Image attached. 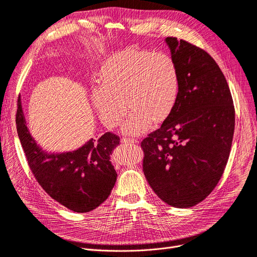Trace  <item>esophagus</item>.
I'll return each instance as SVG.
<instances>
[{
  "mask_svg": "<svg viewBox=\"0 0 257 257\" xmlns=\"http://www.w3.org/2000/svg\"><path fill=\"white\" fill-rule=\"evenodd\" d=\"M120 141H121V143H123V144H136V143H138V141L136 139H130V138H122Z\"/></svg>",
  "mask_w": 257,
  "mask_h": 257,
  "instance_id": "1",
  "label": "esophagus"
}]
</instances>
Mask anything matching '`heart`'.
Instances as JSON below:
<instances>
[{
    "label": "heart",
    "mask_w": 257,
    "mask_h": 257,
    "mask_svg": "<svg viewBox=\"0 0 257 257\" xmlns=\"http://www.w3.org/2000/svg\"><path fill=\"white\" fill-rule=\"evenodd\" d=\"M100 85L94 87L91 98L100 120L115 128L131 113L122 132L139 136L151 121L161 123L172 114L180 92L178 66L170 55L127 49L111 56L99 70Z\"/></svg>",
    "instance_id": "1"
}]
</instances>
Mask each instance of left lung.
Returning a JSON list of instances; mask_svg holds the SVG:
<instances>
[{"label": "left lung", "mask_w": 257, "mask_h": 257, "mask_svg": "<svg viewBox=\"0 0 257 257\" xmlns=\"http://www.w3.org/2000/svg\"><path fill=\"white\" fill-rule=\"evenodd\" d=\"M180 76L176 106L162 126L143 140V172L168 205L187 208L212 193L230 156L235 109L226 79L200 47L165 39Z\"/></svg>", "instance_id": "left-lung-1"}]
</instances>
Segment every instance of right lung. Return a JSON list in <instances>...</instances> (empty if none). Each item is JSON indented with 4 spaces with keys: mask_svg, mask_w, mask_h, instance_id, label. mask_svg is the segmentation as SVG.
<instances>
[{
    "mask_svg": "<svg viewBox=\"0 0 257 257\" xmlns=\"http://www.w3.org/2000/svg\"><path fill=\"white\" fill-rule=\"evenodd\" d=\"M16 123L27 163L36 180L54 200L76 213L99 206L111 194L117 174L110 156L119 138L106 132L74 151L49 154L32 137L26 126L21 98L18 99Z\"/></svg>",
    "mask_w": 257,
    "mask_h": 257,
    "instance_id": "1",
    "label": "right lung"
}]
</instances>
